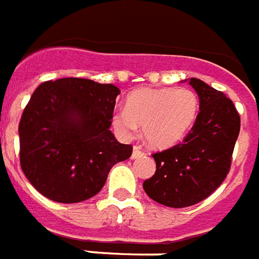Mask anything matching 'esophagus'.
<instances>
[{"label": "esophagus", "mask_w": 259, "mask_h": 259, "mask_svg": "<svg viewBox=\"0 0 259 259\" xmlns=\"http://www.w3.org/2000/svg\"><path fill=\"white\" fill-rule=\"evenodd\" d=\"M144 150H142L141 146L138 145H134L133 146V154H132V158H138L141 157V156H144Z\"/></svg>", "instance_id": "1"}]
</instances>
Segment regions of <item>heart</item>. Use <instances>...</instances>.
<instances>
[{"label":"heart","instance_id":"1","mask_svg":"<svg viewBox=\"0 0 259 259\" xmlns=\"http://www.w3.org/2000/svg\"><path fill=\"white\" fill-rule=\"evenodd\" d=\"M197 97L189 89H140L126 98L125 109L114 113L121 134L130 137L142 126L152 148H169L180 142L197 115Z\"/></svg>","mask_w":259,"mask_h":259}]
</instances>
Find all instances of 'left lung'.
I'll return each instance as SVG.
<instances>
[{
  "instance_id": "left-lung-1",
  "label": "left lung",
  "mask_w": 259,
  "mask_h": 259,
  "mask_svg": "<svg viewBox=\"0 0 259 259\" xmlns=\"http://www.w3.org/2000/svg\"><path fill=\"white\" fill-rule=\"evenodd\" d=\"M189 84L199 95V114L183 142L153 153L156 172L144 181L146 195L173 208L204 200L229 175L241 117L233 101L200 79Z\"/></svg>"
}]
</instances>
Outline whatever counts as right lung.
Masks as SVG:
<instances>
[{
  "mask_svg": "<svg viewBox=\"0 0 259 259\" xmlns=\"http://www.w3.org/2000/svg\"><path fill=\"white\" fill-rule=\"evenodd\" d=\"M114 84L63 78L41 83L18 125L20 164L29 183L59 203L95 196L110 169L132 156L133 146L110 132Z\"/></svg>",
  "mask_w": 259,
  "mask_h": 259,
  "instance_id": "add662e5",
  "label": "right lung"
}]
</instances>
